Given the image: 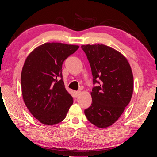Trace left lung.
Returning <instances> with one entry per match:
<instances>
[{"mask_svg": "<svg viewBox=\"0 0 157 157\" xmlns=\"http://www.w3.org/2000/svg\"><path fill=\"white\" fill-rule=\"evenodd\" d=\"M78 48L76 45L46 43L25 59L21 77L23 101L41 124L60 123L72 106L74 100L64 86L62 65Z\"/></svg>", "mask_w": 157, "mask_h": 157, "instance_id": "1", "label": "left lung"}]
</instances>
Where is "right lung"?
Instances as JSON below:
<instances>
[{
	"label": "right lung",
	"mask_w": 157,
	"mask_h": 157,
	"mask_svg": "<svg viewBox=\"0 0 157 157\" xmlns=\"http://www.w3.org/2000/svg\"><path fill=\"white\" fill-rule=\"evenodd\" d=\"M91 68L92 103L84 111L87 119L98 128L114 124L129 104L134 91V78L127 59L119 51L104 44L86 45Z\"/></svg>",
	"instance_id": "1"
}]
</instances>
